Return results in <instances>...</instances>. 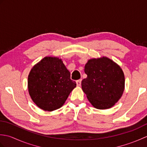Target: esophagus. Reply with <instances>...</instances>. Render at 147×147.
<instances>
[{"mask_svg": "<svg viewBox=\"0 0 147 147\" xmlns=\"http://www.w3.org/2000/svg\"><path fill=\"white\" fill-rule=\"evenodd\" d=\"M81 84H82V80H78L76 81V85L77 86H81Z\"/></svg>", "mask_w": 147, "mask_h": 147, "instance_id": "1", "label": "esophagus"}]
</instances>
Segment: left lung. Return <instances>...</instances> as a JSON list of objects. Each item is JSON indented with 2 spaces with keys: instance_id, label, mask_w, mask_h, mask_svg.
Returning <instances> with one entry per match:
<instances>
[{
  "instance_id": "8db88e82",
  "label": "left lung",
  "mask_w": 147,
  "mask_h": 147,
  "mask_svg": "<svg viewBox=\"0 0 147 147\" xmlns=\"http://www.w3.org/2000/svg\"><path fill=\"white\" fill-rule=\"evenodd\" d=\"M87 78L82 87L88 100L98 109L112 107L123 95L124 75L121 68L107 57L90 59L85 66Z\"/></svg>"
}]
</instances>
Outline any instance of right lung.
<instances>
[{
  "instance_id": "1",
  "label": "right lung",
  "mask_w": 147,
  "mask_h": 147,
  "mask_svg": "<svg viewBox=\"0 0 147 147\" xmlns=\"http://www.w3.org/2000/svg\"><path fill=\"white\" fill-rule=\"evenodd\" d=\"M29 93L35 104L44 111L61 107L76 86L61 59L46 57L34 65L28 76Z\"/></svg>"
}]
</instances>
